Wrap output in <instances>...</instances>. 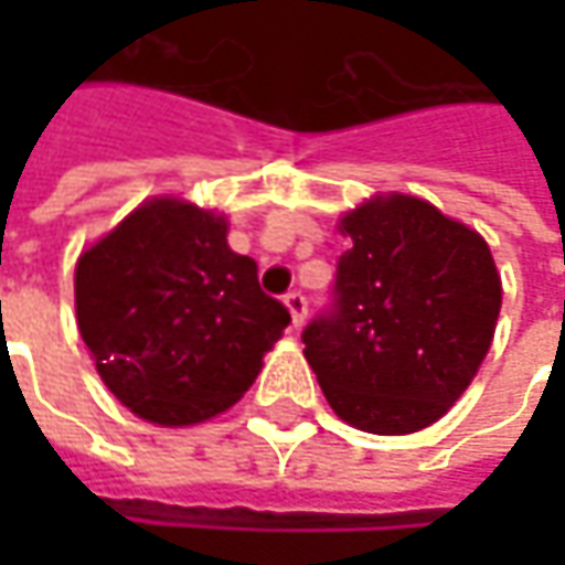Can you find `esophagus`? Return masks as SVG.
Here are the masks:
<instances>
[{"instance_id": "1", "label": "esophagus", "mask_w": 565, "mask_h": 565, "mask_svg": "<svg viewBox=\"0 0 565 565\" xmlns=\"http://www.w3.org/2000/svg\"><path fill=\"white\" fill-rule=\"evenodd\" d=\"M286 308H289V315H292L295 327H301V323H305V317H308V301H305V295L301 292L286 295Z\"/></svg>"}]
</instances>
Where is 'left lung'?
<instances>
[{
	"label": "left lung",
	"mask_w": 565,
	"mask_h": 565,
	"mask_svg": "<svg viewBox=\"0 0 565 565\" xmlns=\"http://www.w3.org/2000/svg\"><path fill=\"white\" fill-rule=\"evenodd\" d=\"M337 308L301 333L330 408L402 437L440 422L490 352L503 282L481 232L415 194H374L339 216Z\"/></svg>",
	"instance_id": "left-lung-1"
}]
</instances>
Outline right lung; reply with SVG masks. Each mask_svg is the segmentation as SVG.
I'll list each match as a JSON object with an SVG mask.
<instances>
[{
	"label": "right lung",
	"mask_w": 565,
	"mask_h": 565,
	"mask_svg": "<svg viewBox=\"0 0 565 565\" xmlns=\"http://www.w3.org/2000/svg\"><path fill=\"white\" fill-rule=\"evenodd\" d=\"M226 235V213L160 194L77 257L81 339L109 393L143 422L191 427L223 415L289 327L254 257Z\"/></svg>",
	"instance_id": "1"
}]
</instances>
